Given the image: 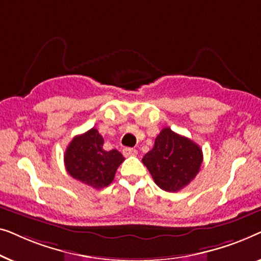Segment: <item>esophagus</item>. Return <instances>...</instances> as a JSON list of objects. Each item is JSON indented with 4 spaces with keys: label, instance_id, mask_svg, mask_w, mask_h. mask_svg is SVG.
Instances as JSON below:
<instances>
[{
    "label": "esophagus",
    "instance_id": "1",
    "mask_svg": "<svg viewBox=\"0 0 261 261\" xmlns=\"http://www.w3.org/2000/svg\"><path fill=\"white\" fill-rule=\"evenodd\" d=\"M138 154V151L134 148H124L123 149V155L124 156H134Z\"/></svg>",
    "mask_w": 261,
    "mask_h": 261
}]
</instances>
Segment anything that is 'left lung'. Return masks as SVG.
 <instances>
[{
    "label": "left lung",
    "mask_w": 261,
    "mask_h": 261,
    "mask_svg": "<svg viewBox=\"0 0 261 261\" xmlns=\"http://www.w3.org/2000/svg\"><path fill=\"white\" fill-rule=\"evenodd\" d=\"M202 162L201 147L167 127L162 129L153 148L142 158L155 184L167 192L187 187L199 172Z\"/></svg>",
    "instance_id": "left-lung-1"
}]
</instances>
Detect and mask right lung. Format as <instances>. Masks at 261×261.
Masks as SVG:
<instances>
[{"mask_svg": "<svg viewBox=\"0 0 261 261\" xmlns=\"http://www.w3.org/2000/svg\"><path fill=\"white\" fill-rule=\"evenodd\" d=\"M103 144L105 140L96 128L74 137L64 154L70 176L95 189L108 187L124 158L117 149L106 151Z\"/></svg>", "mask_w": 261, "mask_h": 261, "instance_id": "obj_1", "label": "right lung"}]
</instances>
